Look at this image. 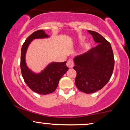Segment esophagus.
<instances>
[{"label":"esophagus","mask_w":130,"mask_h":130,"mask_svg":"<svg viewBox=\"0 0 130 130\" xmlns=\"http://www.w3.org/2000/svg\"><path fill=\"white\" fill-rule=\"evenodd\" d=\"M67 66L69 68H72V67L74 66L73 61L72 60H69V61H67Z\"/></svg>","instance_id":"34e87169"}]
</instances>
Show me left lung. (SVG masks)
I'll return each mask as SVG.
<instances>
[{
  "label": "left lung",
  "mask_w": 130,
  "mask_h": 130,
  "mask_svg": "<svg viewBox=\"0 0 130 130\" xmlns=\"http://www.w3.org/2000/svg\"><path fill=\"white\" fill-rule=\"evenodd\" d=\"M88 31L98 44L87 53L76 57L73 69L77 73L75 84L78 89L92 93L107 84L112 74L115 61L111 44L96 32Z\"/></svg>",
  "instance_id": "1"
}]
</instances>
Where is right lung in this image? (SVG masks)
I'll list each match as a JSON object with an SVG mask.
<instances>
[{
    "label": "right lung",
    "instance_id": "right-lung-1",
    "mask_svg": "<svg viewBox=\"0 0 130 130\" xmlns=\"http://www.w3.org/2000/svg\"><path fill=\"white\" fill-rule=\"evenodd\" d=\"M48 37L43 30L35 31L26 39L21 48L20 65L22 77L27 86L34 92L40 95H47L55 91L60 79L69 69L66 61L50 64L40 74H34L26 66L25 57L30 42L34 39Z\"/></svg>",
    "mask_w": 130,
    "mask_h": 130
}]
</instances>
